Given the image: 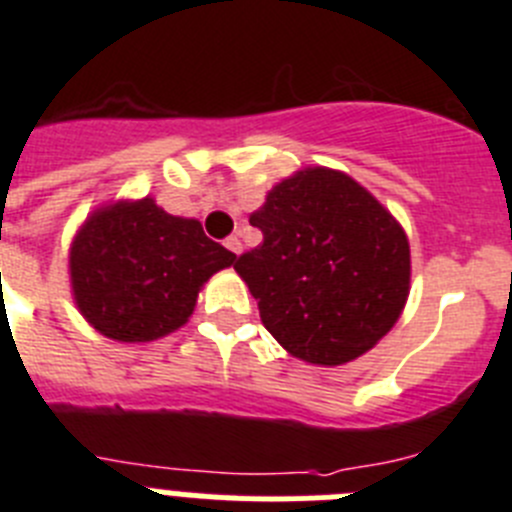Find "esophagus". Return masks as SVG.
Listing matches in <instances>:
<instances>
[{"instance_id": "obj_1", "label": "esophagus", "mask_w": 512, "mask_h": 512, "mask_svg": "<svg viewBox=\"0 0 512 512\" xmlns=\"http://www.w3.org/2000/svg\"><path fill=\"white\" fill-rule=\"evenodd\" d=\"M223 246L228 248L230 253H241V241H238V235H228L223 241Z\"/></svg>"}]
</instances>
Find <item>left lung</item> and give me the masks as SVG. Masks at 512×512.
<instances>
[{
	"label": "left lung",
	"instance_id": "1",
	"mask_svg": "<svg viewBox=\"0 0 512 512\" xmlns=\"http://www.w3.org/2000/svg\"><path fill=\"white\" fill-rule=\"evenodd\" d=\"M251 225L264 243L233 266L289 354L346 364L397 323L410 292L408 238L351 176L323 166L289 176Z\"/></svg>",
	"mask_w": 512,
	"mask_h": 512
}]
</instances>
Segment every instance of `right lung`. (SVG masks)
Here are the masks:
<instances>
[{
    "instance_id": "1",
    "label": "right lung",
    "mask_w": 512,
    "mask_h": 512,
    "mask_svg": "<svg viewBox=\"0 0 512 512\" xmlns=\"http://www.w3.org/2000/svg\"><path fill=\"white\" fill-rule=\"evenodd\" d=\"M235 253L197 220L174 217L151 197L102 207L76 233L69 266L81 315L112 341H156L182 328L202 284Z\"/></svg>"
}]
</instances>
